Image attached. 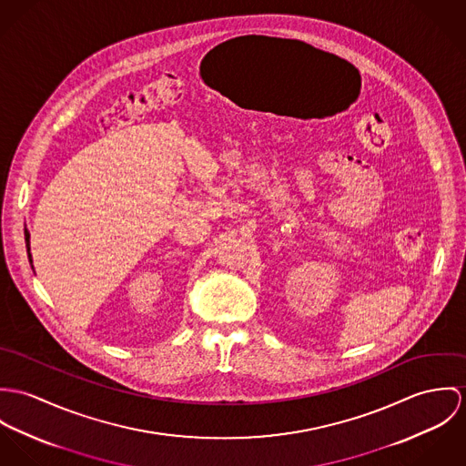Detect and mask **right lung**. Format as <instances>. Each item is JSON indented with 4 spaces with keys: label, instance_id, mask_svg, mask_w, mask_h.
Listing matches in <instances>:
<instances>
[{
    "label": "right lung",
    "instance_id": "add662e5",
    "mask_svg": "<svg viewBox=\"0 0 466 466\" xmlns=\"http://www.w3.org/2000/svg\"><path fill=\"white\" fill-rule=\"evenodd\" d=\"M25 241H26V252H28V258H30V262H32V254H30V232L25 228ZM32 268H34V264H32Z\"/></svg>",
    "mask_w": 466,
    "mask_h": 466
}]
</instances>
